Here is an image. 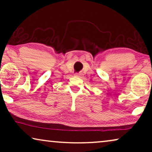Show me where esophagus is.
<instances>
[{"label": "esophagus", "mask_w": 152, "mask_h": 152, "mask_svg": "<svg viewBox=\"0 0 152 152\" xmlns=\"http://www.w3.org/2000/svg\"><path fill=\"white\" fill-rule=\"evenodd\" d=\"M75 75L77 76V77H80L82 76V74H81V73H75Z\"/></svg>", "instance_id": "34e87169"}]
</instances>
